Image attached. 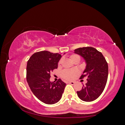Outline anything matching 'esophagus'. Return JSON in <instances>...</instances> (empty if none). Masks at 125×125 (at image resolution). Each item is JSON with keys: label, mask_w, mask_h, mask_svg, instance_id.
<instances>
[{"label": "esophagus", "mask_w": 125, "mask_h": 125, "mask_svg": "<svg viewBox=\"0 0 125 125\" xmlns=\"http://www.w3.org/2000/svg\"><path fill=\"white\" fill-rule=\"evenodd\" d=\"M69 83L70 84H72V85H74V84H75V82H74V81H69Z\"/></svg>", "instance_id": "obj_1"}]
</instances>
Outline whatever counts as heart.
<instances>
[{"instance_id": "heart-1", "label": "heart", "mask_w": 125, "mask_h": 125, "mask_svg": "<svg viewBox=\"0 0 125 125\" xmlns=\"http://www.w3.org/2000/svg\"><path fill=\"white\" fill-rule=\"evenodd\" d=\"M80 59V57L79 55H72L70 56V60L73 61L75 59ZM61 63V60L60 61L59 64ZM79 73V71L76 69H66L63 71L61 75L62 77L65 80H72L74 78V77Z\"/></svg>"}]
</instances>
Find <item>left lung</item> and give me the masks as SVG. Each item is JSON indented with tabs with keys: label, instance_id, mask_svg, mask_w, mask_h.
I'll list each match as a JSON object with an SVG mask.
<instances>
[{
	"label": "left lung",
	"instance_id": "8db88e82",
	"mask_svg": "<svg viewBox=\"0 0 125 125\" xmlns=\"http://www.w3.org/2000/svg\"><path fill=\"white\" fill-rule=\"evenodd\" d=\"M75 53L84 58L86 67L80 77H87V82L80 91L77 92L79 98L83 101L96 100L103 92L108 75V63L103 55L93 47H83L74 50Z\"/></svg>",
	"mask_w": 125,
	"mask_h": 125
}]
</instances>
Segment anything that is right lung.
Wrapping results in <instances>:
<instances>
[{
    "mask_svg": "<svg viewBox=\"0 0 125 125\" xmlns=\"http://www.w3.org/2000/svg\"><path fill=\"white\" fill-rule=\"evenodd\" d=\"M61 54L48 51L35 52L27 63L26 80L32 92L43 103L52 104L62 97L66 84L61 79L50 81V72L58 67Z\"/></svg>",
    "mask_w": 125,
    "mask_h": 125,
    "instance_id": "right-lung-1",
    "label": "right lung"
}]
</instances>
